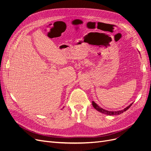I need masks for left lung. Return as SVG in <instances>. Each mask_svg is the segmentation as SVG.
Wrapping results in <instances>:
<instances>
[{
  "label": "left lung",
  "instance_id": "left-lung-1",
  "mask_svg": "<svg viewBox=\"0 0 151 151\" xmlns=\"http://www.w3.org/2000/svg\"><path fill=\"white\" fill-rule=\"evenodd\" d=\"M92 104H93V106L94 107V108L95 109H96L97 110L99 111V112L102 113V114H106V115H120L122 113H123L124 112H125L126 110H127L131 106H132V104H130L129 106H128L127 107H126L123 110H120V111H115V112H111V111H108V110H104L102 108L100 107L98 105H97L94 101L92 102Z\"/></svg>",
  "mask_w": 151,
  "mask_h": 151
}]
</instances>
